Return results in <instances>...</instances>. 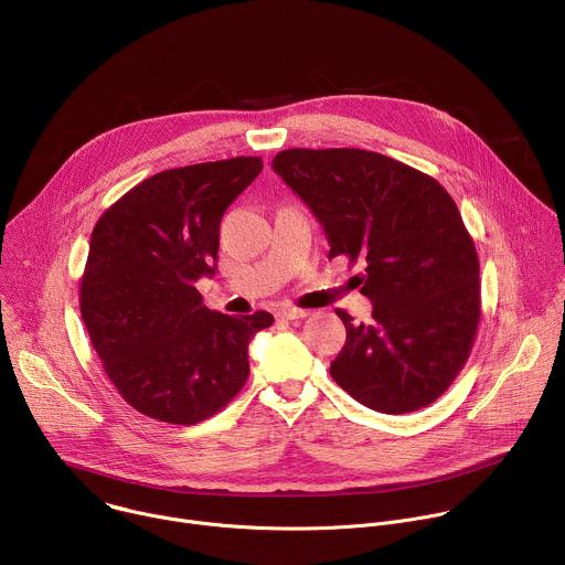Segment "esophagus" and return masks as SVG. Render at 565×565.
Listing matches in <instances>:
<instances>
[{
  "mask_svg": "<svg viewBox=\"0 0 565 565\" xmlns=\"http://www.w3.org/2000/svg\"><path fill=\"white\" fill-rule=\"evenodd\" d=\"M277 317H281V319H303V317H308V310H301V308H295V306H281L277 310Z\"/></svg>",
  "mask_w": 565,
  "mask_h": 565,
  "instance_id": "34e87169",
  "label": "esophagus"
}]
</instances>
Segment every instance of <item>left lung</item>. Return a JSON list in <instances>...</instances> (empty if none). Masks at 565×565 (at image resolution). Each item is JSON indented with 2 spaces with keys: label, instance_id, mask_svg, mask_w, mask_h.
Segmentation results:
<instances>
[{
  "label": "left lung",
  "instance_id": "left-lung-1",
  "mask_svg": "<svg viewBox=\"0 0 565 565\" xmlns=\"http://www.w3.org/2000/svg\"><path fill=\"white\" fill-rule=\"evenodd\" d=\"M273 170L324 225L329 259L362 257L369 324L338 310L347 344L333 380L364 407L409 414L438 399L473 347L478 255L460 212L431 177L366 149H284Z\"/></svg>",
  "mask_w": 565,
  "mask_h": 565
}]
</instances>
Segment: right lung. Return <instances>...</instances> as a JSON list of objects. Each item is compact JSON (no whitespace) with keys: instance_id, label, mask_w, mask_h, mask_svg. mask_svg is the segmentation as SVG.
Segmentation results:
<instances>
[{"instance_id":"right-lung-1","label":"right lung","mask_w":565,"mask_h":565,"mask_svg":"<svg viewBox=\"0 0 565 565\" xmlns=\"http://www.w3.org/2000/svg\"><path fill=\"white\" fill-rule=\"evenodd\" d=\"M262 170L257 156L166 170L94 227L79 310L118 393L153 420L196 425L221 412L248 380L250 340L275 321L214 312L196 290L216 270L223 212Z\"/></svg>"}]
</instances>
